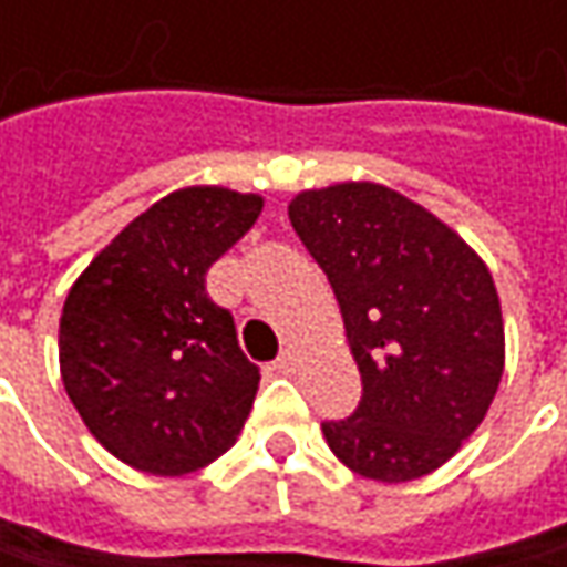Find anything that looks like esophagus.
<instances>
[{
	"label": "esophagus",
	"mask_w": 567,
	"mask_h": 567,
	"mask_svg": "<svg viewBox=\"0 0 567 567\" xmlns=\"http://www.w3.org/2000/svg\"><path fill=\"white\" fill-rule=\"evenodd\" d=\"M276 370L279 373H291L295 370V348H282V354L276 358Z\"/></svg>",
	"instance_id": "34e87169"
}]
</instances>
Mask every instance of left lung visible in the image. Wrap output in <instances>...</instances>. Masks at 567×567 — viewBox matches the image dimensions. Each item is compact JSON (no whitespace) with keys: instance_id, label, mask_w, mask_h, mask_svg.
<instances>
[{"instance_id":"1","label":"left lung","mask_w":567,"mask_h":567,"mask_svg":"<svg viewBox=\"0 0 567 567\" xmlns=\"http://www.w3.org/2000/svg\"><path fill=\"white\" fill-rule=\"evenodd\" d=\"M288 219L332 282L361 370L358 411L322 423L332 455L377 483L433 474L483 423L505 370L489 266L452 225L377 182L301 190Z\"/></svg>"}]
</instances>
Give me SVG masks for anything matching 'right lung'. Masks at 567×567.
Listing matches in <instances>:
<instances>
[{
  "label": "right lung",
  "mask_w": 567,
  "mask_h": 567,
  "mask_svg": "<svg viewBox=\"0 0 567 567\" xmlns=\"http://www.w3.org/2000/svg\"><path fill=\"white\" fill-rule=\"evenodd\" d=\"M260 213V194L178 187L71 285L59 320L62 382L93 440L127 467L182 477L241 436L260 370L204 282Z\"/></svg>",
  "instance_id": "right-lung-1"
}]
</instances>
